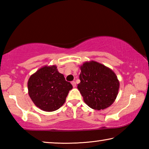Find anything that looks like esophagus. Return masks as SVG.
<instances>
[{
	"instance_id": "34e87169",
	"label": "esophagus",
	"mask_w": 149,
	"mask_h": 149,
	"mask_svg": "<svg viewBox=\"0 0 149 149\" xmlns=\"http://www.w3.org/2000/svg\"><path fill=\"white\" fill-rule=\"evenodd\" d=\"M72 84L73 85V87H76V83H75L74 81H72Z\"/></svg>"
}]
</instances>
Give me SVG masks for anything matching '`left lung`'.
<instances>
[{"mask_svg": "<svg viewBox=\"0 0 149 149\" xmlns=\"http://www.w3.org/2000/svg\"><path fill=\"white\" fill-rule=\"evenodd\" d=\"M77 89L84 102L93 109H105L114 102L120 83L114 72L99 62H85L81 66Z\"/></svg>", "mask_w": 149, "mask_h": 149, "instance_id": "left-lung-1", "label": "left lung"}]
</instances>
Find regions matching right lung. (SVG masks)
Returning <instances> with one entry per match:
<instances>
[{
    "instance_id": "1",
    "label": "right lung",
    "mask_w": 149,
    "mask_h": 149,
    "mask_svg": "<svg viewBox=\"0 0 149 149\" xmlns=\"http://www.w3.org/2000/svg\"><path fill=\"white\" fill-rule=\"evenodd\" d=\"M28 93L34 104L42 110L52 112L64 104L73 86L66 81L56 65L44 66L31 75Z\"/></svg>"
}]
</instances>
